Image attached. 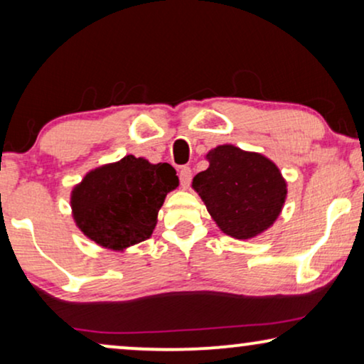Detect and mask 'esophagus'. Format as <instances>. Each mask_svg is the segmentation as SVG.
Here are the masks:
<instances>
[{
	"instance_id": "1",
	"label": "esophagus",
	"mask_w": 364,
	"mask_h": 364,
	"mask_svg": "<svg viewBox=\"0 0 364 364\" xmlns=\"http://www.w3.org/2000/svg\"><path fill=\"white\" fill-rule=\"evenodd\" d=\"M178 178H181V186L183 188H188V186H191V181H192L191 167H182L181 172H178Z\"/></svg>"
}]
</instances>
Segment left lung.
Returning <instances> with one entry per match:
<instances>
[{
    "mask_svg": "<svg viewBox=\"0 0 364 364\" xmlns=\"http://www.w3.org/2000/svg\"><path fill=\"white\" fill-rule=\"evenodd\" d=\"M208 168L198 172L192 188L205 203L217 227L237 240L268 230L287 200V181L270 159L232 144L207 154Z\"/></svg>",
    "mask_w": 364,
    "mask_h": 364,
    "instance_id": "obj_1",
    "label": "left lung"
}]
</instances>
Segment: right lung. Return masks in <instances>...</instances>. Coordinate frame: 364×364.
Listing matches in <instances>:
<instances>
[{"mask_svg": "<svg viewBox=\"0 0 364 364\" xmlns=\"http://www.w3.org/2000/svg\"><path fill=\"white\" fill-rule=\"evenodd\" d=\"M177 187L171 164L126 156L92 168L74 186L73 218L89 240L124 252L152 235L166 196Z\"/></svg>", "mask_w": 364, "mask_h": 364, "instance_id": "1", "label": "right lung"}]
</instances>
